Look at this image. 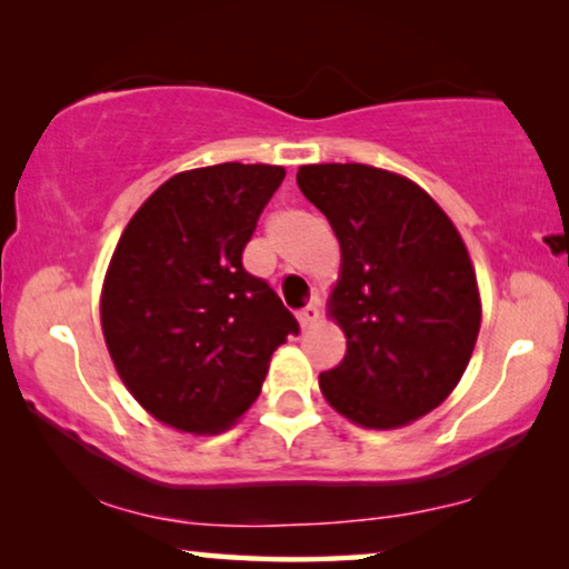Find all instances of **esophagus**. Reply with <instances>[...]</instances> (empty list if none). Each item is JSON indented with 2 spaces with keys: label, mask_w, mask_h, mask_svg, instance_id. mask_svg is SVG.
<instances>
[{
  "label": "esophagus",
  "mask_w": 569,
  "mask_h": 569,
  "mask_svg": "<svg viewBox=\"0 0 569 569\" xmlns=\"http://www.w3.org/2000/svg\"><path fill=\"white\" fill-rule=\"evenodd\" d=\"M298 321H300L302 329H308V326H313V323L318 321V302H316V300H313V302H308V306L300 310V313H298Z\"/></svg>",
  "instance_id": "esophagus-1"
}]
</instances>
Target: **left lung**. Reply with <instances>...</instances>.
Returning a JSON list of instances; mask_svg holds the SVG:
<instances>
[{
    "label": "left lung",
    "instance_id": "1",
    "mask_svg": "<svg viewBox=\"0 0 569 569\" xmlns=\"http://www.w3.org/2000/svg\"><path fill=\"white\" fill-rule=\"evenodd\" d=\"M298 186L341 246L331 313L347 355L321 372L326 401L372 430L425 417L477 345L479 287L461 236L430 193L388 170L302 166Z\"/></svg>",
    "mask_w": 569,
    "mask_h": 569
}]
</instances>
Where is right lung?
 <instances>
[{"label": "right lung", "instance_id": "right-lung-1", "mask_svg": "<svg viewBox=\"0 0 569 569\" xmlns=\"http://www.w3.org/2000/svg\"><path fill=\"white\" fill-rule=\"evenodd\" d=\"M284 181L279 166L178 173L123 230L100 321L131 396L176 430L220 432L256 401L269 360L300 326L243 248Z\"/></svg>", "mask_w": 569, "mask_h": 569}]
</instances>
